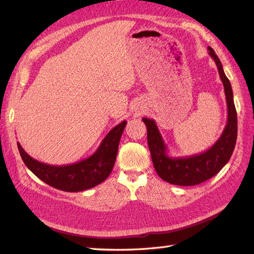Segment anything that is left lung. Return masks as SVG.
<instances>
[{"label":"left lung","instance_id":"8db88e82","mask_svg":"<svg viewBox=\"0 0 254 254\" xmlns=\"http://www.w3.org/2000/svg\"><path fill=\"white\" fill-rule=\"evenodd\" d=\"M208 55L216 63L219 77L222 79L226 102H227V123L212 147L201 154L172 157L168 155V148L157 127L155 120L143 118L147 127V143L152 155L155 170L161 179L176 186H196L214 177L228 163L233 155L237 141V112L234 102L233 88L225 75L222 62L216 53L208 47Z\"/></svg>","mask_w":254,"mask_h":254}]
</instances>
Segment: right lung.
Listing matches in <instances>:
<instances>
[{"mask_svg": "<svg viewBox=\"0 0 254 254\" xmlns=\"http://www.w3.org/2000/svg\"><path fill=\"white\" fill-rule=\"evenodd\" d=\"M127 121H122L107 134L96 152L84 160L65 166L40 163L27 154L17 142L21 159L32 174L58 190L79 192L98 186L111 174L116 163L119 143Z\"/></svg>", "mask_w": 254, "mask_h": 254, "instance_id": "obj_1", "label": "right lung"}]
</instances>
